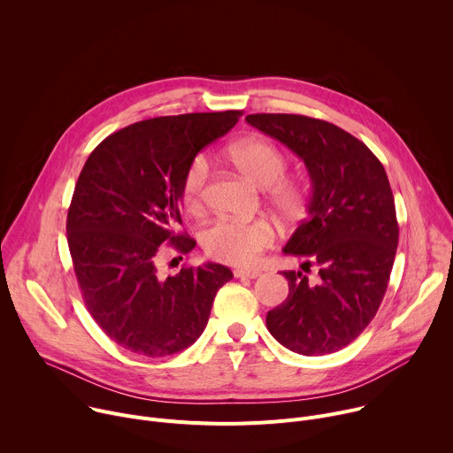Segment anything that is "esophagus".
<instances>
[{
    "instance_id": "1",
    "label": "esophagus",
    "mask_w": 453,
    "mask_h": 453,
    "mask_svg": "<svg viewBox=\"0 0 453 453\" xmlns=\"http://www.w3.org/2000/svg\"><path fill=\"white\" fill-rule=\"evenodd\" d=\"M234 278H247V280H254L260 276V271H250V269H236L234 273Z\"/></svg>"
}]
</instances>
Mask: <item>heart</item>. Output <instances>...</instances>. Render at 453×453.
Instances as JSON below:
<instances>
[{"label": "heart", "instance_id": "1", "mask_svg": "<svg viewBox=\"0 0 453 453\" xmlns=\"http://www.w3.org/2000/svg\"><path fill=\"white\" fill-rule=\"evenodd\" d=\"M229 161L256 186L269 188L271 203L287 217L297 215L304 206V191L292 179H285L287 156L271 142L247 138L227 149ZM210 161L196 156L184 170L180 180V201L189 213H201L206 203ZM204 250L213 260L231 265H250L262 250L274 242V229L265 220H217L203 231Z\"/></svg>", "mask_w": 453, "mask_h": 453}]
</instances>
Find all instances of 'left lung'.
Wrapping results in <instances>:
<instances>
[{"mask_svg":"<svg viewBox=\"0 0 453 453\" xmlns=\"http://www.w3.org/2000/svg\"><path fill=\"white\" fill-rule=\"evenodd\" d=\"M247 123L297 154L311 179L308 217L285 254L304 256L315 283L285 271L288 297L267 313V330L287 349L319 357L353 342L376 315L389 285L398 220L383 165L355 136L301 114H249Z\"/></svg>","mask_w":453,"mask_h":453,"instance_id":"8db88e82","label":"left lung"}]
</instances>
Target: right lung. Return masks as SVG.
<instances>
[{"label":"right lung","mask_w":453,"mask_h":453,"mask_svg":"<svg viewBox=\"0 0 453 453\" xmlns=\"http://www.w3.org/2000/svg\"><path fill=\"white\" fill-rule=\"evenodd\" d=\"M242 111L159 116L107 136L88 157L68 210V245L84 303L118 346L166 357L204 332L213 299L233 273L219 264L161 278L166 247L189 252L177 233L186 166L227 134Z\"/></svg>","instance_id":"right-lung-1"}]
</instances>
